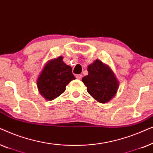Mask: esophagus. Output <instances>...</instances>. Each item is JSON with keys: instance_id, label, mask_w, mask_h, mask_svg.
Listing matches in <instances>:
<instances>
[{"instance_id": "34e87169", "label": "esophagus", "mask_w": 153, "mask_h": 153, "mask_svg": "<svg viewBox=\"0 0 153 153\" xmlns=\"http://www.w3.org/2000/svg\"><path fill=\"white\" fill-rule=\"evenodd\" d=\"M76 77V79H81L83 77V75L82 74H77Z\"/></svg>"}]
</instances>
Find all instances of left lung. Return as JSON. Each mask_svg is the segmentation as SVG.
Returning a JSON list of instances; mask_svg holds the SVG:
<instances>
[{
    "mask_svg": "<svg viewBox=\"0 0 153 153\" xmlns=\"http://www.w3.org/2000/svg\"><path fill=\"white\" fill-rule=\"evenodd\" d=\"M88 74L83 77L82 81L87 91L100 103H106L116 95L119 82L109 67L99 60L88 67Z\"/></svg>",
    "mask_w": 153,
    "mask_h": 153,
    "instance_id": "1",
    "label": "left lung"
}]
</instances>
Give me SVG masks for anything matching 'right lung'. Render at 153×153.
<instances>
[{"mask_svg": "<svg viewBox=\"0 0 153 153\" xmlns=\"http://www.w3.org/2000/svg\"><path fill=\"white\" fill-rule=\"evenodd\" d=\"M62 56L49 60L37 79V85L45 100H53L65 91L66 85L75 78L72 69L62 61Z\"/></svg>", "mask_w": 153, "mask_h": 153, "instance_id": "obj_1", "label": "right lung"}]
</instances>
